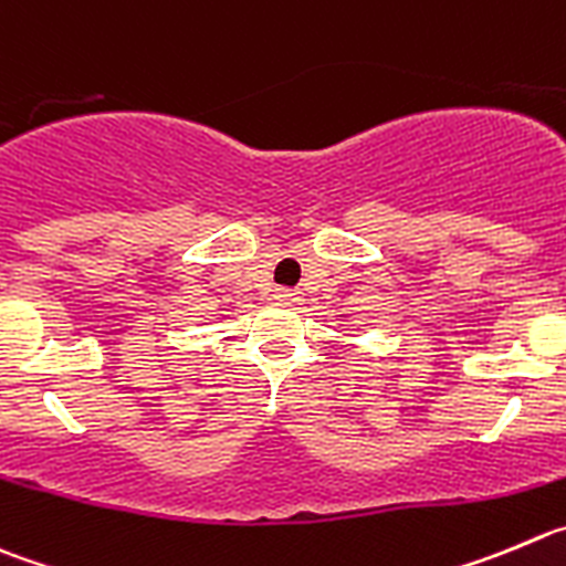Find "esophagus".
Instances as JSON below:
<instances>
[{"label": "esophagus", "mask_w": 566, "mask_h": 566, "mask_svg": "<svg viewBox=\"0 0 566 566\" xmlns=\"http://www.w3.org/2000/svg\"><path fill=\"white\" fill-rule=\"evenodd\" d=\"M274 300H277L280 305H297L300 300V292H292V289H277V292H274Z\"/></svg>", "instance_id": "esophagus-1"}]
</instances>
